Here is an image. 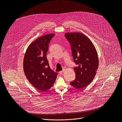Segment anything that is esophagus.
<instances>
[{"label":"esophagus","instance_id":"1","mask_svg":"<svg viewBox=\"0 0 122 122\" xmlns=\"http://www.w3.org/2000/svg\"><path fill=\"white\" fill-rule=\"evenodd\" d=\"M64 72V69H63V71H59V73L60 74H62Z\"/></svg>","mask_w":122,"mask_h":122}]
</instances>
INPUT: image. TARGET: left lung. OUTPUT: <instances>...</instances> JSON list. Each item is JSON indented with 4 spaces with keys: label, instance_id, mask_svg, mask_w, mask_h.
I'll return each instance as SVG.
<instances>
[{
    "label": "left lung",
    "instance_id": "8db88e82",
    "mask_svg": "<svg viewBox=\"0 0 122 122\" xmlns=\"http://www.w3.org/2000/svg\"><path fill=\"white\" fill-rule=\"evenodd\" d=\"M65 37L70 43L74 62L75 79L70 82L71 86L81 89L93 80L98 67L97 54L88 38L81 33H67Z\"/></svg>",
    "mask_w": 122,
    "mask_h": 122
}]
</instances>
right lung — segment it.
<instances>
[{
	"label": "right lung",
	"mask_w": 122,
	"mask_h": 122,
	"mask_svg": "<svg viewBox=\"0 0 122 122\" xmlns=\"http://www.w3.org/2000/svg\"><path fill=\"white\" fill-rule=\"evenodd\" d=\"M55 35L49 34L41 36L28 47L24 59V71L31 84L41 91H45L54 85L57 73L50 68L46 57L49 44Z\"/></svg>",
	"instance_id": "add662e5"
}]
</instances>
